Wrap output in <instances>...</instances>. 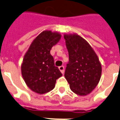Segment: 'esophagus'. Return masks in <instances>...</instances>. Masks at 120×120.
<instances>
[{"mask_svg":"<svg viewBox=\"0 0 120 120\" xmlns=\"http://www.w3.org/2000/svg\"><path fill=\"white\" fill-rule=\"evenodd\" d=\"M59 69L60 70V71H61V73H64V67L63 66H59Z\"/></svg>","mask_w":120,"mask_h":120,"instance_id":"34e87169","label":"esophagus"}]
</instances>
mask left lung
<instances>
[{
	"label": "left lung",
	"instance_id": "8db88e82",
	"mask_svg": "<svg viewBox=\"0 0 120 120\" xmlns=\"http://www.w3.org/2000/svg\"><path fill=\"white\" fill-rule=\"evenodd\" d=\"M69 53L64 76L72 91L84 96L97 86L101 75V65L91 45L77 34H65Z\"/></svg>",
	"mask_w": 120,
	"mask_h": 120
}]
</instances>
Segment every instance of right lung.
I'll return each mask as SVG.
<instances>
[{
    "label": "right lung",
    "mask_w": 120,
    "mask_h": 120,
    "mask_svg": "<svg viewBox=\"0 0 120 120\" xmlns=\"http://www.w3.org/2000/svg\"><path fill=\"white\" fill-rule=\"evenodd\" d=\"M61 37L57 32H42L33 41L24 57L21 66L22 77L29 88L37 93L44 94L53 90L56 79L62 76L50 54Z\"/></svg>",
    "instance_id": "1"
}]
</instances>
